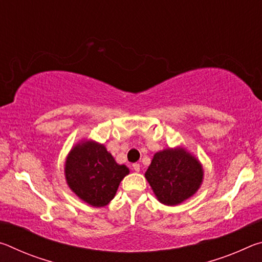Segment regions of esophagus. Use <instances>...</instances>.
Listing matches in <instances>:
<instances>
[{
    "mask_svg": "<svg viewBox=\"0 0 262 262\" xmlns=\"http://www.w3.org/2000/svg\"><path fill=\"white\" fill-rule=\"evenodd\" d=\"M140 168H141V166H140L139 163H134V164H133V170H134V171L139 172Z\"/></svg>",
    "mask_w": 262,
    "mask_h": 262,
    "instance_id": "34e87169",
    "label": "esophagus"
}]
</instances>
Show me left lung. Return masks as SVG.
Wrapping results in <instances>:
<instances>
[{"label": "left lung", "mask_w": 262, "mask_h": 262, "mask_svg": "<svg viewBox=\"0 0 262 262\" xmlns=\"http://www.w3.org/2000/svg\"><path fill=\"white\" fill-rule=\"evenodd\" d=\"M201 164L185 149H166L155 154L145 172L159 202L179 205L196 192L202 183Z\"/></svg>", "instance_id": "1"}]
</instances>
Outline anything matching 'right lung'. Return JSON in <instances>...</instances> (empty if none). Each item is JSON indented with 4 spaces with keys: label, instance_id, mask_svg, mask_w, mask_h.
<instances>
[{
    "label": "right lung",
    "instance_id": "obj_1",
    "mask_svg": "<svg viewBox=\"0 0 262 262\" xmlns=\"http://www.w3.org/2000/svg\"><path fill=\"white\" fill-rule=\"evenodd\" d=\"M64 172L70 189L79 199L94 207H104L129 170L119 165L103 144L88 141L70 151Z\"/></svg>",
    "mask_w": 262,
    "mask_h": 262
}]
</instances>
